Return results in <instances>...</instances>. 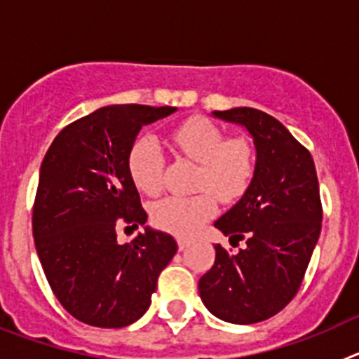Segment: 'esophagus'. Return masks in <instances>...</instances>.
I'll use <instances>...</instances> for the list:
<instances>
[{
	"label": "esophagus",
	"instance_id": "esophagus-1",
	"mask_svg": "<svg viewBox=\"0 0 359 359\" xmlns=\"http://www.w3.org/2000/svg\"><path fill=\"white\" fill-rule=\"evenodd\" d=\"M189 246H190V241L189 239H182V237L177 239V248L182 250V252H185V250L189 248Z\"/></svg>",
	"mask_w": 359,
	"mask_h": 359
}]
</instances>
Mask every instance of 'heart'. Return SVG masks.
Wrapping results in <instances>:
<instances>
[{
    "label": "heart",
    "mask_w": 359,
    "mask_h": 359,
    "mask_svg": "<svg viewBox=\"0 0 359 359\" xmlns=\"http://www.w3.org/2000/svg\"><path fill=\"white\" fill-rule=\"evenodd\" d=\"M167 144L174 152L199 163L192 196H169L151 208L152 223L176 236H192L217 210V197L236 203L255 176V149L244 136H226L205 116H190L172 129ZM128 169L138 190L156 196L163 190L165 158L152 136H140L128 154ZM216 196H214L213 194Z\"/></svg>",
    "instance_id": "heart-1"
}]
</instances>
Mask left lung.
<instances>
[{"label":"left lung","instance_id":"left-lung-1","mask_svg":"<svg viewBox=\"0 0 359 359\" xmlns=\"http://www.w3.org/2000/svg\"><path fill=\"white\" fill-rule=\"evenodd\" d=\"M248 129L257 149L255 176L215 228L239 246L215 244V262L199 278V297L212 315L230 323L271 318L300 290L322 230V201L311 152L277 118L253 109L214 111Z\"/></svg>","mask_w":359,"mask_h":359}]
</instances>
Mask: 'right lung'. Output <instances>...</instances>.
Returning a JSON list of instances; mask_svg holds the SVG:
<instances>
[{
  "label": "right lung",
  "mask_w": 359,
  "mask_h": 359,
  "mask_svg": "<svg viewBox=\"0 0 359 359\" xmlns=\"http://www.w3.org/2000/svg\"><path fill=\"white\" fill-rule=\"evenodd\" d=\"M176 107L120 104L68 123L41 163L32 230L46 280L73 318L118 329L151 306L158 277L177 244L145 228L129 244L116 230L145 224L140 194L128 169L142 126Z\"/></svg>",
  "instance_id": "add662e5"
}]
</instances>
